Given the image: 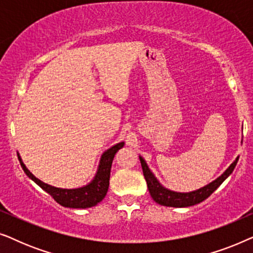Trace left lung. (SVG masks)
I'll return each mask as SVG.
<instances>
[{"label":"left lung","instance_id":"obj_1","mask_svg":"<svg viewBox=\"0 0 253 253\" xmlns=\"http://www.w3.org/2000/svg\"><path fill=\"white\" fill-rule=\"evenodd\" d=\"M141 168H143L144 177L146 179L148 191L151 193V197L153 198L155 203L160 204L162 206H169V207H188L196 205V204L202 203L203 200L212 195V193L215 191V190L219 188V186L222 184V182L226 179L228 176H229L231 172H233L235 166H236L238 158H236L233 164L229 166V168L227 169L226 171L223 172L220 177H217L215 181H213L210 184L204 186V188H200L196 191L192 192H175L171 191V190H168L162 186L153 172L150 170V168L147 167L146 162L141 157H139Z\"/></svg>","mask_w":253,"mask_h":253}]
</instances>
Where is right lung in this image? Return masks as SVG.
I'll return each instance as SVG.
<instances>
[{"label": "right lung", "instance_id": "obj_1", "mask_svg": "<svg viewBox=\"0 0 253 253\" xmlns=\"http://www.w3.org/2000/svg\"><path fill=\"white\" fill-rule=\"evenodd\" d=\"M124 146V143H119L107 150L102 154L100 159V164L98 171L94 176V178L88 183L87 185L83 186L78 189H61L55 188L47 183H43L40 179H38L26 166L23 164L22 159L18 157L20 166L23 170L29 177L37 183L41 189L44 190L47 193L53 197L54 200L64 207H70V209H88V207L95 206L101 200L105 198L109 186V177H110V169H112V164L115 157L116 152ZM19 155V154H18Z\"/></svg>", "mask_w": 253, "mask_h": 253}]
</instances>
